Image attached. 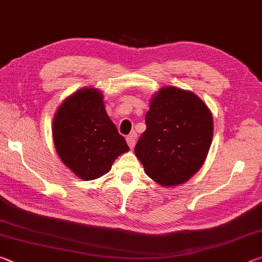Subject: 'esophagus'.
<instances>
[{
  "label": "esophagus",
  "instance_id": "esophagus-1",
  "mask_svg": "<svg viewBox=\"0 0 262 262\" xmlns=\"http://www.w3.org/2000/svg\"><path fill=\"white\" fill-rule=\"evenodd\" d=\"M136 139H137V134L135 132H132L129 135L127 136V143H128V145H129L130 148H134V145H135V142H136Z\"/></svg>",
  "mask_w": 262,
  "mask_h": 262
}]
</instances>
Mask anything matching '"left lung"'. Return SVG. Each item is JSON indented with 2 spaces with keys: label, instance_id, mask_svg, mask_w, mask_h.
<instances>
[{
  "label": "left lung",
  "instance_id": "1",
  "mask_svg": "<svg viewBox=\"0 0 262 262\" xmlns=\"http://www.w3.org/2000/svg\"><path fill=\"white\" fill-rule=\"evenodd\" d=\"M145 125L135 155L150 178L163 186L180 185L202 166L214 126L209 108L196 95L162 89L152 97Z\"/></svg>",
  "mask_w": 262,
  "mask_h": 262
}]
</instances>
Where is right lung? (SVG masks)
I'll return each mask as SVG.
<instances>
[{"label": "right lung", "instance_id": "add662e5", "mask_svg": "<svg viewBox=\"0 0 262 262\" xmlns=\"http://www.w3.org/2000/svg\"><path fill=\"white\" fill-rule=\"evenodd\" d=\"M53 139L62 162L84 180L107 173L115 158L129 150L96 89H82L62 103L53 121Z\"/></svg>", "mask_w": 262, "mask_h": 262}]
</instances>
